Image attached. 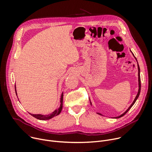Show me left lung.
<instances>
[{"mask_svg":"<svg viewBox=\"0 0 152 152\" xmlns=\"http://www.w3.org/2000/svg\"><path fill=\"white\" fill-rule=\"evenodd\" d=\"M131 52H132V51L131 50ZM132 55H133V56H134V58H135V59H136V61H137V58L135 57V56H134V55L133 54V53L132 52ZM137 66H138V87H139V88H138V93H137V96H136V97H135V99H134V102H132V103L131 104V106H130L129 107H128V109L124 113H123L121 115H119V116H118V117H114V118H120V117H123V115H124L129 111V110L131 109V108L132 107V106L134 104V103H135V102H136V100H137V99L138 98V97H139V96H140V91H141V79H140V66H139V65H138V61H137ZM90 99V98H89ZM90 104H91V105H92V103H91V100H90ZM98 114H99V115H102L101 114H100V113H97Z\"/></svg>","mask_w":152,"mask_h":152,"instance_id":"1","label":"left lung"}]
</instances>
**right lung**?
I'll list each match as a JSON object with an SVG mask.
<instances>
[{
	"label": "right lung",
	"instance_id": "right-lung-1",
	"mask_svg": "<svg viewBox=\"0 0 152 152\" xmlns=\"http://www.w3.org/2000/svg\"><path fill=\"white\" fill-rule=\"evenodd\" d=\"M15 93H16V95L17 96V91H16V86H15ZM62 102H63V92L62 93L61 95V98H60V106L58 108V109L55 110L53 112H52V113L49 114H46V115H42V114H31L29 113V114H31L32 116H33L34 117L38 119V120H49V119H51L53 117L59 115L61 111H62Z\"/></svg>",
	"mask_w": 152,
	"mask_h": 152
}]
</instances>
